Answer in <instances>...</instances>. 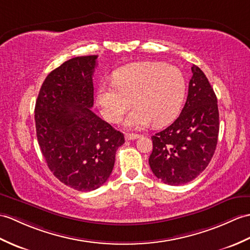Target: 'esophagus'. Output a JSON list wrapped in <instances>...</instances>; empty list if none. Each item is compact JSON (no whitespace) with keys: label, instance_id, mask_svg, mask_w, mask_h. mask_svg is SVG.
I'll list each match as a JSON object with an SVG mask.
<instances>
[{"label":"esophagus","instance_id":"esophagus-1","mask_svg":"<svg viewBox=\"0 0 250 250\" xmlns=\"http://www.w3.org/2000/svg\"><path fill=\"white\" fill-rule=\"evenodd\" d=\"M139 137H141V135H139V134H133V133H126V134L125 135V141H133V139H137Z\"/></svg>","mask_w":250,"mask_h":250}]
</instances>
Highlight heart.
I'll list each match as a JSON object with an SVG mask.
<instances>
[{"label": "heart", "mask_w": 250, "mask_h": 250, "mask_svg": "<svg viewBox=\"0 0 250 250\" xmlns=\"http://www.w3.org/2000/svg\"><path fill=\"white\" fill-rule=\"evenodd\" d=\"M187 94V80L176 66L163 62H138L121 68L115 82H102L97 100L103 117L116 124L134 104L125 120L127 129L149 125L163 126L179 115Z\"/></svg>", "instance_id": "1"}]
</instances>
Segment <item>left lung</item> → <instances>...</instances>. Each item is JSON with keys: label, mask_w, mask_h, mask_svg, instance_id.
I'll return each mask as SVG.
<instances>
[{"label": "left lung", "mask_w": 250, "mask_h": 250, "mask_svg": "<svg viewBox=\"0 0 250 250\" xmlns=\"http://www.w3.org/2000/svg\"><path fill=\"white\" fill-rule=\"evenodd\" d=\"M188 95L179 117L152 138L149 165L169 185L185 184L204 171L215 152L219 114L217 98L206 74L193 65Z\"/></svg>", "instance_id": "1"}]
</instances>
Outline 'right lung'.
Wrapping results in <instances>:
<instances>
[{
	"label": "right lung",
	"instance_id": "obj_1",
	"mask_svg": "<svg viewBox=\"0 0 250 250\" xmlns=\"http://www.w3.org/2000/svg\"><path fill=\"white\" fill-rule=\"evenodd\" d=\"M97 55L78 56L51 71L39 90L35 123L49 169L81 191L100 188L111 176L121 132L91 111Z\"/></svg>",
	"mask_w": 250,
	"mask_h": 250
}]
</instances>
